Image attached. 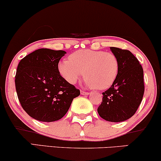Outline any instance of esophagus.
Instances as JSON below:
<instances>
[{
    "label": "esophagus",
    "mask_w": 161,
    "mask_h": 161,
    "mask_svg": "<svg viewBox=\"0 0 161 161\" xmlns=\"http://www.w3.org/2000/svg\"><path fill=\"white\" fill-rule=\"evenodd\" d=\"M89 92H87V91H81V94L82 95H88L89 94Z\"/></svg>",
    "instance_id": "1"
}]
</instances>
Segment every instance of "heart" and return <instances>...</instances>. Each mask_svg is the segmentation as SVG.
<instances>
[{"instance_id": "obj_1", "label": "heart", "mask_w": 161, "mask_h": 161, "mask_svg": "<svg viewBox=\"0 0 161 161\" xmlns=\"http://www.w3.org/2000/svg\"><path fill=\"white\" fill-rule=\"evenodd\" d=\"M61 76L67 82L74 85L84 75L86 84L99 90L112 85L119 73V62L111 52L79 50L58 64Z\"/></svg>"}]
</instances>
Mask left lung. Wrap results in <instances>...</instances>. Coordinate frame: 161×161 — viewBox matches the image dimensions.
Masks as SVG:
<instances>
[{
  "label": "left lung",
  "mask_w": 161,
  "mask_h": 161,
  "mask_svg": "<svg viewBox=\"0 0 161 161\" xmlns=\"http://www.w3.org/2000/svg\"><path fill=\"white\" fill-rule=\"evenodd\" d=\"M110 48L119 62V73L114 83L103 93L97 111L103 119L117 123L131 117L141 103L145 89L143 70L129 50Z\"/></svg>",
  "instance_id": "1"
}]
</instances>
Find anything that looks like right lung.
<instances>
[{
  "instance_id": "1",
  "label": "right lung",
  "mask_w": 161,
  "mask_h": 161,
  "mask_svg": "<svg viewBox=\"0 0 161 161\" xmlns=\"http://www.w3.org/2000/svg\"><path fill=\"white\" fill-rule=\"evenodd\" d=\"M65 53L64 50L38 49L18 64L15 79L18 100L24 111L37 120L60 119L74 98L80 94L58 73V62Z\"/></svg>"
}]
</instances>
